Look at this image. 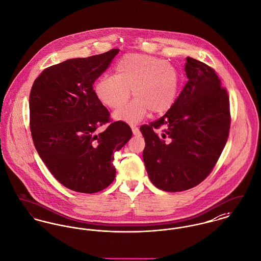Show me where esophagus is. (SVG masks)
I'll return each mask as SVG.
<instances>
[{
  "mask_svg": "<svg viewBox=\"0 0 261 261\" xmlns=\"http://www.w3.org/2000/svg\"><path fill=\"white\" fill-rule=\"evenodd\" d=\"M132 131H133V134L135 136H139L141 134L140 130L136 125H132Z\"/></svg>",
  "mask_w": 261,
  "mask_h": 261,
  "instance_id": "esophagus-1",
  "label": "esophagus"
}]
</instances>
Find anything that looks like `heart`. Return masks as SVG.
I'll return each mask as SVG.
<instances>
[{
    "label": "heart",
    "instance_id": "b5f03b06",
    "mask_svg": "<svg viewBox=\"0 0 261 261\" xmlns=\"http://www.w3.org/2000/svg\"><path fill=\"white\" fill-rule=\"evenodd\" d=\"M179 86L177 68L156 57L128 54L115 66V75H103L96 81L94 92L107 107L117 110L131 96L135 100L114 116L127 122L139 121L150 110L159 115L175 103Z\"/></svg>",
    "mask_w": 261,
    "mask_h": 261
}]
</instances>
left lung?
Returning a JSON list of instances; mask_svg holds the SVG:
<instances>
[{
    "label": "left lung",
    "mask_w": 261,
    "mask_h": 261,
    "mask_svg": "<svg viewBox=\"0 0 261 261\" xmlns=\"http://www.w3.org/2000/svg\"><path fill=\"white\" fill-rule=\"evenodd\" d=\"M185 70L189 81L173 106L140 127L149 179L166 192L201 184L219 160L230 128L229 98L215 69L187 58ZM162 126L159 135L155 130Z\"/></svg>",
    "instance_id": "8db88e82"
}]
</instances>
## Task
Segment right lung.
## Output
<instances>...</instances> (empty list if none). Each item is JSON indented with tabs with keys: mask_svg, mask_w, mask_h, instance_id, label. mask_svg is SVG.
Listing matches in <instances>:
<instances>
[{
	"mask_svg": "<svg viewBox=\"0 0 261 261\" xmlns=\"http://www.w3.org/2000/svg\"><path fill=\"white\" fill-rule=\"evenodd\" d=\"M119 53L71 59L43 69L30 93V129L35 147L53 176L69 190L93 194L115 179L113 154L132 137L113 121L93 83ZM109 123L101 134L96 130Z\"/></svg>",
	"mask_w": 261,
	"mask_h": 261,
	"instance_id": "right-lung-1",
	"label": "right lung"
}]
</instances>
